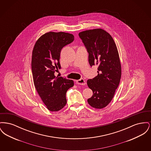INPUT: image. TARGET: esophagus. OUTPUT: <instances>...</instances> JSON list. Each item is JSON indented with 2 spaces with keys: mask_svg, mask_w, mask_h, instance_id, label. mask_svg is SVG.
<instances>
[{
  "mask_svg": "<svg viewBox=\"0 0 151 151\" xmlns=\"http://www.w3.org/2000/svg\"><path fill=\"white\" fill-rule=\"evenodd\" d=\"M76 83L78 84L81 85V86H84V85H86V81L83 79H79V80H76Z\"/></svg>",
  "mask_w": 151,
  "mask_h": 151,
  "instance_id": "34e87169",
  "label": "esophagus"
}]
</instances>
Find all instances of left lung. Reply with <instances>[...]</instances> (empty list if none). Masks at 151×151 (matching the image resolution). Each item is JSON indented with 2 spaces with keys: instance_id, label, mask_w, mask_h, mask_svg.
Masks as SVG:
<instances>
[{
  "instance_id": "1",
  "label": "left lung",
  "mask_w": 151,
  "mask_h": 151,
  "mask_svg": "<svg viewBox=\"0 0 151 151\" xmlns=\"http://www.w3.org/2000/svg\"><path fill=\"white\" fill-rule=\"evenodd\" d=\"M87 51L91 66L97 65L98 75L87 80V85L93 91L88 99L94 108L106 107L112 100L121 78V64L115 42L104 29H91L79 33Z\"/></svg>"
}]
</instances>
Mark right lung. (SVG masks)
I'll return each mask as SVG.
<instances>
[{
    "mask_svg": "<svg viewBox=\"0 0 151 151\" xmlns=\"http://www.w3.org/2000/svg\"><path fill=\"white\" fill-rule=\"evenodd\" d=\"M74 36L65 32H50L41 36L32 51V71L36 90L46 108L57 111L67 103V91L74 85L72 80L54 75L60 69L62 49L73 41Z\"/></svg>",
    "mask_w": 151,
    "mask_h": 151,
    "instance_id": "obj_1",
    "label": "right lung"
}]
</instances>
